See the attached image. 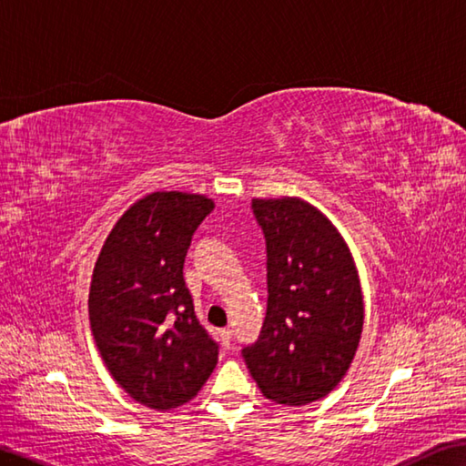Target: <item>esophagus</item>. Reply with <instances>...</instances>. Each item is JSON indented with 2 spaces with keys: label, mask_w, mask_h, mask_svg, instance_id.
<instances>
[{
  "label": "esophagus",
  "mask_w": 466,
  "mask_h": 466,
  "mask_svg": "<svg viewBox=\"0 0 466 466\" xmlns=\"http://www.w3.org/2000/svg\"><path fill=\"white\" fill-rule=\"evenodd\" d=\"M220 339H222V344L228 349V346H230V342H232V330L230 329H222L220 330Z\"/></svg>",
  "instance_id": "obj_1"
}]
</instances>
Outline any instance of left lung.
I'll return each mask as SVG.
<instances>
[{"label": "left lung", "instance_id": "1", "mask_svg": "<svg viewBox=\"0 0 466 466\" xmlns=\"http://www.w3.org/2000/svg\"><path fill=\"white\" fill-rule=\"evenodd\" d=\"M268 252V310L244 360L266 399L289 407L324 399L359 349L364 300L342 234L302 198H254Z\"/></svg>", "mask_w": 466, "mask_h": 466}]
</instances>
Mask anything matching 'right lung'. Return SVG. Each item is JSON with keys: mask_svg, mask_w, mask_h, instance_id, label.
<instances>
[{"mask_svg": "<svg viewBox=\"0 0 466 466\" xmlns=\"http://www.w3.org/2000/svg\"><path fill=\"white\" fill-rule=\"evenodd\" d=\"M204 194L152 192L116 222L97 256L92 334L114 380L147 409L190 402L218 362L184 282L192 234L212 212Z\"/></svg>", "mask_w": 466, "mask_h": 466, "instance_id": "obj_1", "label": "right lung"}]
</instances>
